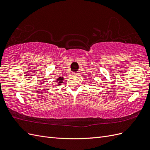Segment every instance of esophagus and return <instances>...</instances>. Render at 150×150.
Returning <instances> with one entry per match:
<instances>
[{
    "label": "esophagus",
    "instance_id": "1",
    "mask_svg": "<svg viewBox=\"0 0 150 150\" xmlns=\"http://www.w3.org/2000/svg\"><path fill=\"white\" fill-rule=\"evenodd\" d=\"M72 75H74V76H78V75H79V72H73V73H72Z\"/></svg>",
    "mask_w": 150,
    "mask_h": 150
}]
</instances>
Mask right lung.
<instances>
[{
  "label": "right lung",
  "instance_id": "1",
  "mask_svg": "<svg viewBox=\"0 0 150 150\" xmlns=\"http://www.w3.org/2000/svg\"><path fill=\"white\" fill-rule=\"evenodd\" d=\"M63 80H64V78H63V77H59V78H57V80H56L57 81H56V82H57V86H60L62 83Z\"/></svg>",
  "mask_w": 150,
  "mask_h": 150
}]
</instances>
